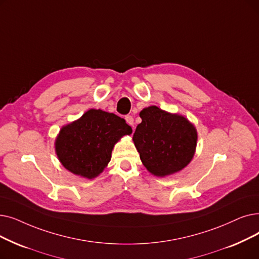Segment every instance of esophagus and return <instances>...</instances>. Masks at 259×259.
<instances>
[{"label": "esophagus", "mask_w": 259, "mask_h": 259, "mask_svg": "<svg viewBox=\"0 0 259 259\" xmlns=\"http://www.w3.org/2000/svg\"><path fill=\"white\" fill-rule=\"evenodd\" d=\"M125 119H126V121H127V123H128L129 126L134 127V119H133V117H132L131 115H127V116L125 117Z\"/></svg>", "instance_id": "1"}]
</instances>
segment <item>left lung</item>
Segmentation results:
<instances>
[{
  "label": "left lung",
  "mask_w": 259,
  "mask_h": 259,
  "mask_svg": "<svg viewBox=\"0 0 259 259\" xmlns=\"http://www.w3.org/2000/svg\"><path fill=\"white\" fill-rule=\"evenodd\" d=\"M142 122L133 134L141 161L151 175L164 178L185 168L196 152L198 133L185 116L156 106L140 112Z\"/></svg>",
  "instance_id": "obj_1"
}]
</instances>
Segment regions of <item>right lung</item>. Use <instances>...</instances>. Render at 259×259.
<instances>
[{
  "instance_id": "obj_1",
  "label": "right lung",
  "mask_w": 259,
  "mask_h": 259,
  "mask_svg": "<svg viewBox=\"0 0 259 259\" xmlns=\"http://www.w3.org/2000/svg\"><path fill=\"white\" fill-rule=\"evenodd\" d=\"M131 133L132 128L123 118L100 109H90L60 129L55 151L66 170L92 180L108 166L114 145Z\"/></svg>"
}]
</instances>
